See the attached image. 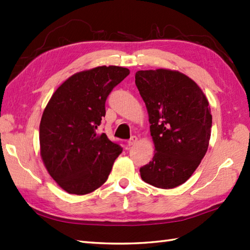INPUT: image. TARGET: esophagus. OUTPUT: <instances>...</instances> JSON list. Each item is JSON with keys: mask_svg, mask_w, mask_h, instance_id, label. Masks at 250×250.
Listing matches in <instances>:
<instances>
[{"mask_svg": "<svg viewBox=\"0 0 250 250\" xmlns=\"http://www.w3.org/2000/svg\"><path fill=\"white\" fill-rule=\"evenodd\" d=\"M137 141H139V139H137L136 136H132L131 139L128 141V146L129 147H131V146H134L136 143H137Z\"/></svg>", "mask_w": 250, "mask_h": 250, "instance_id": "obj_1", "label": "esophagus"}]
</instances>
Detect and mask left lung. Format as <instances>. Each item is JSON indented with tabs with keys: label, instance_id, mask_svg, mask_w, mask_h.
Segmentation results:
<instances>
[{
	"label": "left lung",
	"instance_id": "1",
	"mask_svg": "<svg viewBox=\"0 0 250 250\" xmlns=\"http://www.w3.org/2000/svg\"><path fill=\"white\" fill-rule=\"evenodd\" d=\"M135 84L155 144L152 160L140 168L141 177L157 188H175L191 177L208 148V101L195 82L174 70L137 71Z\"/></svg>",
	"mask_w": 250,
	"mask_h": 250
}]
</instances>
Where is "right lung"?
<instances>
[{"label": "right lung", "mask_w": 250, "mask_h": 250, "mask_svg": "<svg viewBox=\"0 0 250 250\" xmlns=\"http://www.w3.org/2000/svg\"><path fill=\"white\" fill-rule=\"evenodd\" d=\"M129 74L126 67L116 65L78 72L46 105L40 125L41 157L66 192L83 195L101 187L121 153L118 144L97 130L108 94Z\"/></svg>", "instance_id": "add662e5"}]
</instances>
